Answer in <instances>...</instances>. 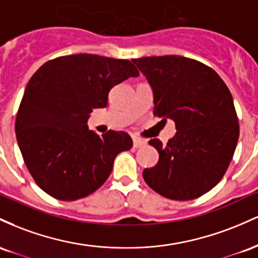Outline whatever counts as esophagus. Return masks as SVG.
I'll return each instance as SVG.
<instances>
[{
    "instance_id": "1",
    "label": "esophagus",
    "mask_w": 258,
    "mask_h": 258,
    "mask_svg": "<svg viewBox=\"0 0 258 258\" xmlns=\"http://www.w3.org/2000/svg\"><path fill=\"white\" fill-rule=\"evenodd\" d=\"M133 144H134V147H135V149H139V147H143V146H145V145H146V141H145V140H141V139L135 138L134 140H133Z\"/></svg>"
}]
</instances>
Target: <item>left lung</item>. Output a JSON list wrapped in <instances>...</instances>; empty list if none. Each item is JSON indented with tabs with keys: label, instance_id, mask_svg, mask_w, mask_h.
I'll use <instances>...</instances> for the list:
<instances>
[{
	"label": "left lung",
	"instance_id": "left-lung-1",
	"mask_svg": "<svg viewBox=\"0 0 258 258\" xmlns=\"http://www.w3.org/2000/svg\"><path fill=\"white\" fill-rule=\"evenodd\" d=\"M153 90V115L174 120L178 132L167 145L150 140L157 164L144 169L146 184L164 198L187 201L221 181L239 139L233 97L211 67L183 56L133 59Z\"/></svg>",
	"mask_w": 258,
	"mask_h": 258
}]
</instances>
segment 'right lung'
<instances>
[{"instance_id": "obj_1", "label": "right lung", "mask_w": 258, "mask_h": 258, "mask_svg": "<svg viewBox=\"0 0 258 258\" xmlns=\"http://www.w3.org/2000/svg\"><path fill=\"white\" fill-rule=\"evenodd\" d=\"M139 72L128 59L80 53L48 60L29 80L16 118L23 160L37 186L62 201L86 198L107 180L115 156L133 147L125 132L89 130L114 85Z\"/></svg>"}]
</instances>
